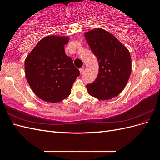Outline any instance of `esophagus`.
<instances>
[{"mask_svg": "<svg viewBox=\"0 0 160 160\" xmlns=\"http://www.w3.org/2000/svg\"><path fill=\"white\" fill-rule=\"evenodd\" d=\"M84 69H85V67H81V68H80V69H79V71H80V72H81V74L83 73V71H84Z\"/></svg>", "mask_w": 160, "mask_h": 160, "instance_id": "esophagus-1", "label": "esophagus"}]
</instances>
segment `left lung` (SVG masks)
Segmentation results:
<instances>
[{"instance_id":"1","label":"left lung","mask_w":160,"mask_h":160,"mask_svg":"<svg viewBox=\"0 0 160 160\" xmlns=\"http://www.w3.org/2000/svg\"><path fill=\"white\" fill-rule=\"evenodd\" d=\"M85 39L99 62V73L87 85L90 95L99 100L118 96L129 80L132 59L128 49L110 32L95 28L85 33Z\"/></svg>"}]
</instances>
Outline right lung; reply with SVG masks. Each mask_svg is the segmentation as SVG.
Masks as SVG:
<instances>
[{
  "label": "right lung",
  "mask_w": 160,
  "mask_h": 160,
  "mask_svg": "<svg viewBox=\"0 0 160 160\" xmlns=\"http://www.w3.org/2000/svg\"><path fill=\"white\" fill-rule=\"evenodd\" d=\"M69 37L49 35L38 42L27 57L25 70L31 88L38 98L50 103L67 98L79 71L64 47Z\"/></svg>",
  "instance_id": "right-lung-1"
}]
</instances>
